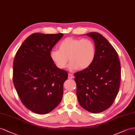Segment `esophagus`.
<instances>
[{"label": "esophagus", "instance_id": "obj_1", "mask_svg": "<svg viewBox=\"0 0 135 135\" xmlns=\"http://www.w3.org/2000/svg\"><path fill=\"white\" fill-rule=\"evenodd\" d=\"M74 75H72V74H70L69 73L68 74V78L69 79H72V78H74Z\"/></svg>", "mask_w": 135, "mask_h": 135}]
</instances>
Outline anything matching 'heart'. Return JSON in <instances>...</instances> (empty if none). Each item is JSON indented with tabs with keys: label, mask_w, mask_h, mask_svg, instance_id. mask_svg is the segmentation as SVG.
I'll list each match as a JSON object with an SVG mask.
<instances>
[{
	"label": "heart",
	"mask_w": 135,
	"mask_h": 135,
	"mask_svg": "<svg viewBox=\"0 0 135 135\" xmlns=\"http://www.w3.org/2000/svg\"><path fill=\"white\" fill-rule=\"evenodd\" d=\"M96 55L94 43L89 39L67 37L59 44V50L50 52V57L56 67L63 70L71 63L68 68L71 71L84 70L92 64Z\"/></svg>",
	"instance_id": "heart-1"
}]
</instances>
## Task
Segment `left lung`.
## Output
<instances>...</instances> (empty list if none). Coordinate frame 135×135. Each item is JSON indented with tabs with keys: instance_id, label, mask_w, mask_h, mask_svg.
I'll use <instances>...</instances> for the list:
<instances>
[{
	"instance_id": "1",
	"label": "left lung",
	"mask_w": 135,
	"mask_h": 135,
	"mask_svg": "<svg viewBox=\"0 0 135 135\" xmlns=\"http://www.w3.org/2000/svg\"><path fill=\"white\" fill-rule=\"evenodd\" d=\"M94 40L96 55L88 68L74 74L80 105L88 112L100 113L112 104L118 94L121 67L118 55L98 32L85 34Z\"/></svg>"
}]
</instances>
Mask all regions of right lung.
I'll use <instances>...</instances> for the list:
<instances>
[{
  "label": "right lung",
  "mask_w": 135,
  "mask_h": 135,
  "mask_svg": "<svg viewBox=\"0 0 135 135\" xmlns=\"http://www.w3.org/2000/svg\"><path fill=\"white\" fill-rule=\"evenodd\" d=\"M63 33H35L24 41L13 64V81L22 103L37 114L51 112L59 104L66 71L57 68L50 52Z\"/></svg>",
  "instance_id": "add662e5"
}]
</instances>
